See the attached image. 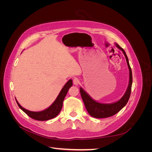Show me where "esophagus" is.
I'll return each mask as SVG.
<instances>
[{"label": "esophagus", "mask_w": 152, "mask_h": 152, "mask_svg": "<svg viewBox=\"0 0 152 152\" xmlns=\"http://www.w3.org/2000/svg\"><path fill=\"white\" fill-rule=\"evenodd\" d=\"M73 82L75 85L77 86L78 84L80 83V81H79V79H78V78H74V79H73Z\"/></svg>", "instance_id": "1"}]
</instances>
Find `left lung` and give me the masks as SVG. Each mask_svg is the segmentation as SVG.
I'll return each instance as SVG.
<instances>
[{
  "mask_svg": "<svg viewBox=\"0 0 152 152\" xmlns=\"http://www.w3.org/2000/svg\"><path fill=\"white\" fill-rule=\"evenodd\" d=\"M115 45L117 48L122 50L126 59L129 70V85L125 94H124L122 97L118 101H117V102L112 103H98L94 99L92 98L91 96L82 88V87H80V93L81 94V97L82 98V100H83L87 111L88 112L91 116L94 118H102L110 117L114 115H115L117 113L120 111L122 108L125 107L127 103L128 102L129 99L130 98L132 83V70L129 65V59L125 50H124L120 45L116 43Z\"/></svg>",
  "mask_w": 152,
  "mask_h": 152,
  "instance_id": "8db88e82",
  "label": "left lung"
}]
</instances>
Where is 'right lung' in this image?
Wrapping results in <instances>:
<instances>
[{"instance_id":"right-lung-1","label":"right lung","mask_w":152,"mask_h":152,"mask_svg":"<svg viewBox=\"0 0 152 152\" xmlns=\"http://www.w3.org/2000/svg\"><path fill=\"white\" fill-rule=\"evenodd\" d=\"M72 80L70 79L65 84V85L63 86L62 89L60 91V93H59L58 97L55 99L53 103L50 105L49 107L45 109L44 110H42V111L31 112L30 111V110L24 108L23 107H22L20 104V103L18 102V101L16 99V103L18 105V107L31 118L40 121H48L50 120V119L56 117L59 113V112H60L63 107V100L65 98V96L68 91V89L70 88V87H72Z\"/></svg>"}]
</instances>
